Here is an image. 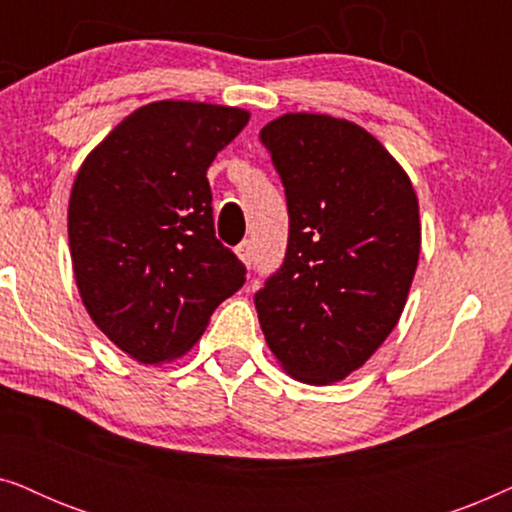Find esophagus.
Returning a JSON list of instances; mask_svg holds the SVG:
<instances>
[{
	"mask_svg": "<svg viewBox=\"0 0 512 512\" xmlns=\"http://www.w3.org/2000/svg\"><path fill=\"white\" fill-rule=\"evenodd\" d=\"M235 251H237V256H240V261H242L244 265L254 263V247H251L249 240H244L242 244H237Z\"/></svg>",
	"mask_w": 512,
	"mask_h": 512,
	"instance_id": "esophagus-1",
	"label": "esophagus"
}]
</instances>
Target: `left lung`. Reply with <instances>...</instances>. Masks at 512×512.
Segmentation results:
<instances>
[{
  "label": "left lung",
  "instance_id": "1",
  "mask_svg": "<svg viewBox=\"0 0 512 512\" xmlns=\"http://www.w3.org/2000/svg\"><path fill=\"white\" fill-rule=\"evenodd\" d=\"M261 142L289 207L284 263L254 296L265 342L300 382L345 380L389 338L408 300L422 244L415 188L345 118L284 114Z\"/></svg>",
  "mask_w": 512,
  "mask_h": 512
}]
</instances>
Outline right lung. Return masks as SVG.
Here are the masks:
<instances>
[{
  "instance_id": "right-lung-1",
  "label": "right lung",
  "mask_w": 512,
  "mask_h": 512,
  "mask_svg": "<svg viewBox=\"0 0 512 512\" xmlns=\"http://www.w3.org/2000/svg\"><path fill=\"white\" fill-rule=\"evenodd\" d=\"M249 111L160 100L83 160L69 198L76 286L95 326L139 363L186 354L244 268L216 240L207 167Z\"/></svg>"
}]
</instances>
